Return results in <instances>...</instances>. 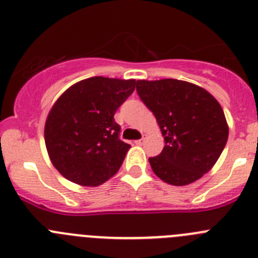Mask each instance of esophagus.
I'll list each match as a JSON object with an SVG mask.
<instances>
[{
    "mask_svg": "<svg viewBox=\"0 0 258 258\" xmlns=\"http://www.w3.org/2000/svg\"><path fill=\"white\" fill-rule=\"evenodd\" d=\"M143 143H144V139H140V140L135 141V144H136V145H143Z\"/></svg>",
    "mask_w": 258,
    "mask_h": 258,
    "instance_id": "34e87169",
    "label": "esophagus"
}]
</instances>
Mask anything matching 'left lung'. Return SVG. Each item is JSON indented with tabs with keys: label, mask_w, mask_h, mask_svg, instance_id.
Instances as JSON below:
<instances>
[{
	"label": "left lung",
	"mask_w": 258,
	"mask_h": 258,
	"mask_svg": "<svg viewBox=\"0 0 258 258\" xmlns=\"http://www.w3.org/2000/svg\"><path fill=\"white\" fill-rule=\"evenodd\" d=\"M136 90L165 141L162 153L149 158L153 172L172 186L194 183L215 165L227 144L221 105L201 86L175 79L137 80Z\"/></svg>",
	"instance_id": "8db88e82"
}]
</instances>
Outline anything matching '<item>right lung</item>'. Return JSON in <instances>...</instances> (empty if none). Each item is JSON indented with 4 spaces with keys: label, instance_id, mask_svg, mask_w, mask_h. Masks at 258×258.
I'll list each match as a JSON object with an SVG mask.
<instances>
[{
    "label": "right lung",
    "instance_id": "add662e5",
    "mask_svg": "<svg viewBox=\"0 0 258 258\" xmlns=\"http://www.w3.org/2000/svg\"><path fill=\"white\" fill-rule=\"evenodd\" d=\"M136 80L94 76L70 86L50 108L44 141L53 167L66 179L95 187L119 170L131 146L119 140L114 113Z\"/></svg>",
    "mask_w": 258,
    "mask_h": 258
}]
</instances>
